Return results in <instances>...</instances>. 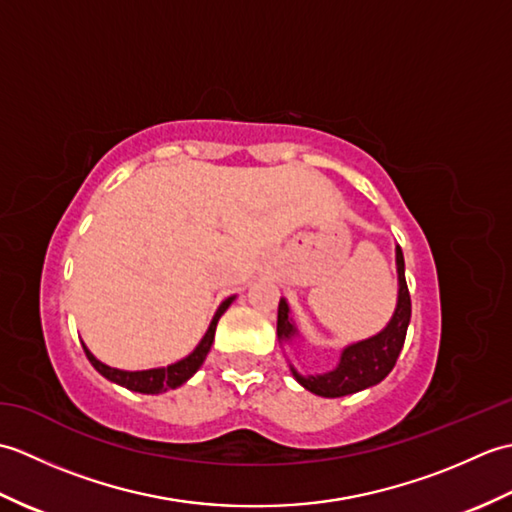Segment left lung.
<instances>
[{"label": "left lung", "mask_w": 512, "mask_h": 512, "mask_svg": "<svg viewBox=\"0 0 512 512\" xmlns=\"http://www.w3.org/2000/svg\"><path fill=\"white\" fill-rule=\"evenodd\" d=\"M396 266H398V306L394 317H391L387 328L372 336V339L354 343L345 347L341 354V363L328 374L319 376H301L297 369L292 367V374L308 391L323 398H339L347 394H356L365 387H372L380 383L391 369H394L398 354L405 345L407 325L411 319V297L405 279V257H402L400 246L396 248ZM288 303L279 301L277 312V336L281 341H290L297 334L295 325L288 317Z\"/></svg>", "instance_id": "obj_1"}]
</instances>
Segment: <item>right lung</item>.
<instances>
[{
  "label": "right lung",
  "mask_w": 512,
  "mask_h": 512,
  "mask_svg": "<svg viewBox=\"0 0 512 512\" xmlns=\"http://www.w3.org/2000/svg\"><path fill=\"white\" fill-rule=\"evenodd\" d=\"M233 297H228L220 308H217L215 317L209 325V330H206L204 339L200 341V345L195 347V350L187 356L182 358V361L173 363L169 367H158V369H145V372H123V369H114V367H107L101 361H96L92 356V352L88 347L83 345L85 356H88V361L94 365V369L99 374H103L107 380H112L116 385H123L132 391H140V394H160V391H167V389H176L182 383H187V380L198 372L200 365L204 363L206 354H209L213 339H215V328H217V321H220L222 314L226 312V308L231 306Z\"/></svg>",
  "instance_id": "obj_1"
}]
</instances>
